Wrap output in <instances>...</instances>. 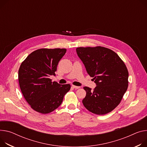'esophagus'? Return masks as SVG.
I'll use <instances>...</instances> for the list:
<instances>
[{
    "instance_id": "34e87169",
    "label": "esophagus",
    "mask_w": 147,
    "mask_h": 147,
    "mask_svg": "<svg viewBox=\"0 0 147 147\" xmlns=\"http://www.w3.org/2000/svg\"><path fill=\"white\" fill-rule=\"evenodd\" d=\"M72 87L73 88H75V89H78V88H80V87H78V86H74V85H72Z\"/></svg>"
}]
</instances>
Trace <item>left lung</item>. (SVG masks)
<instances>
[{
    "label": "left lung",
    "instance_id": "left-lung-1",
    "mask_svg": "<svg viewBox=\"0 0 147 147\" xmlns=\"http://www.w3.org/2000/svg\"><path fill=\"white\" fill-rule=\"evenodd\" d=\"M77 54L97 86L84 87L82 102L90 112L104 115L121 102L128 86V71L124 61L114 51L104 47H77Z\"/></svg>",
    "mask_w": 147,
    "mask_h": 147
}]
</instances>
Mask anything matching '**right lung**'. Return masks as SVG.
Masks as SVG:
<instances>
[{
	"label": "right lung",
	"instance_id": "obj_1",
	"mask_svg": "<svg viewBox=\"0 0 147 147\" xmlns=\"http://www.w3.org/2000/svg\"><path fill=\"white\" fill-rule=\"evenodd\" d=\"M65 49L36 50L22 63L18 73L19 83L25 100L36 111L47 114L61 105L71 86L51 82Z\"/></svg>",
	"mask_w": 147,
	"mask_h": 147
}]
</instances>
